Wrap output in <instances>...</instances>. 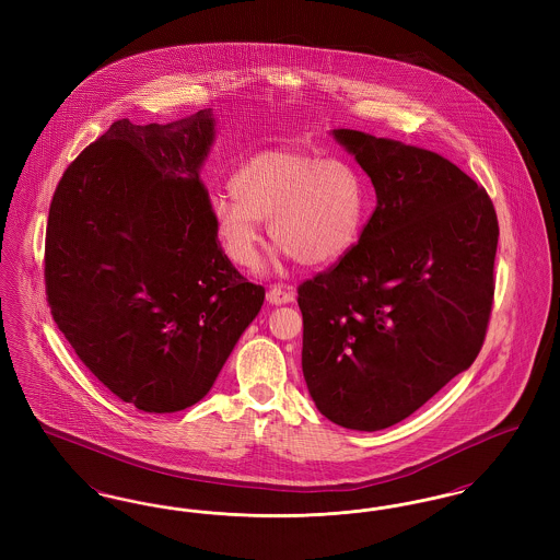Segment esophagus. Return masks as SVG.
<instances>
[{
  "instance_id": "obj_1",
  "label": "esophagus",
  "mask_w": 560,
  "mask_h": 560,
  "mask_svg": "<svg viewBox=\"0 0 560 560\" xmlns=\"http://www.w3.org/2000/svg\"><path fill=\"white\" fill-rule=\"evenodd\" d=\"M267 300L270 304L279 306V304H290L295 300V292L292 288H281V285H272L267 292Z\"/></svg>"
}]
</instances>
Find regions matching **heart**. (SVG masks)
<instances>
[{"instance_id": "1", "label": "heart", "mask_w": 560, "mask_h": 560, "mask_svg": "<svg viewBox=\"0 0 560 560\" xmlns=\"http://www.w3.org/2000/svg\"><path fill=\"white\" fill-rule=\"evenodd\" d=\"M231 192L212 199L215 233L226 256L252 267L262 240L260 220L281 254L304 267L334 265L363 235L370 192L363 172L347 158L275 149L241 163Z\"/></svg>"}]
</instances>
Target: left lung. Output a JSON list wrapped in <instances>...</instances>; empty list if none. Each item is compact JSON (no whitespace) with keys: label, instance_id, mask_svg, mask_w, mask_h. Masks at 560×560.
I'll return each instance as SVG.
<instances>
[{"label":"left lung","instance_id":"8db88e82","mask_svg":"<svg viewBox=\"0 0 560 560\" xmlns=\"http://www.w3.org/2000/svg\"><path fill=\"white\" fill-rule=\"evenodd\" d=\"M377 206L347 258L298 288L302 372L320 413L350 430L409 418L479 354L493 304L498 215L452 161L334 130Z\"/></svg>","mask_w":560,"mask_h":560}]
</instances>
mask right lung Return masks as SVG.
<instances>
[{
	"label": "right lung",
	"instance_id": "add662e5",
	"mask_svg": "<svg viewBox=\"0 0 560 560\" xmlns=\"http://www.w3.org/2000/svg\"><path fill=\"white\" fill-rule=\"evenodd\" d=\"M212 108L115 121L62 174L44 279L52 319L108 390L147 413L203 399L265 302L231 265L199 170Z\"/></svg>",
	"mask_w": 560,
	"mask_h": 560
}]
</instances>
